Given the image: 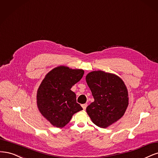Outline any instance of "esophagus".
<instances>
[{
  "instance_id": "obj_1",
  "label": "esophagus",
  "mask_w": 158,
  "mask_h": 158,
  "mask_svg": "<svg viewBox=\"0 0 158 158\" xmlns=\"http://www.w3.org/2000/svg\"><path fill=\"white\" fill-rule=\"evenodd\" d=\"M81 106H82L83 109L84 110H85L86 108V106H87V104H82Z\"/></svg>"
}]
</instances>
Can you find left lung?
Instances as JSON below:
<instances>
[{
	"label": "left lung",
	"mask_w": 158,
	"mask_h": 158,
	"mask_svg": "<svg viewBox=\"0 0 158 158\" xmlns=\"http://www.w3.org/2000/svg\"><path fill=\"white\" fill-rule=\"evenodd\" d=\"M86 81L94 98L86 108L93 123L106 128L119 119L128 106V92L123 81L118 76L95 71L87 74Z\"/></svg>",
	"instance_id": "obj_1"
}]
</instances>
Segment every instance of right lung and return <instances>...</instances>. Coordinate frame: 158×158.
Returning <instances> with one entry per match:
<instances>
[{"mask_svg":"<svg viewBox=\"0 0 158 158\" xmlns=\"http://www.w3.org/2000/svg\"><path fill=\"white\" fill-rule=\"evenodd\" d=\"M83 74V69L60 66L50 71L42 81L37 91V106L40 112L52 125L64 127L74 114L83 110L71 88Z\"/></svg>","mask_w":158,"mask_h":158,"instance_id":"obj_1","label":"right lung"}]
</instances>
